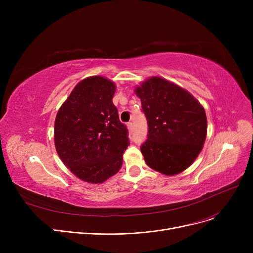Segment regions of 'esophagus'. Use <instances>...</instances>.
<instances>
[{
	"instance_id": "1",
	"label": "esophagus",
	"mask_w": 253,
	"mask_h": 253,
	"mask_svg": "<svg viewBox=\"0 0 253 253\" xmlns=\"http://www.w3.org/2000/svg\"><path fill=\"white\" fill-rule=\"evenodd\" d=\"M127 128H128V130H129L130 132L133 131V125H132V123H131V122L127 123Z\"/></svg>"
}]
</instances>
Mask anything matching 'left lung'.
Wrapping results in <instances>:
<instances>
[{"label":"left lung","instance_id":"8db88e82","mask_svg":"<svg viewBox=\"0 0 253 253\" xmlns=\"http://www.w3.org/2000/svg\"><path fill=\"white\" fill-rule=\"evenodd\" d=\"M149 124L140 151L149 167L172 176L189 168L203 149L207 118L202 104L180 86L151 77L134 90Z\"/></svg>","mask_w":253,"mask_h":253}]
</instances>
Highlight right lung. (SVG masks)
<instances>
[{"label": "right lung", "instance_id": "obj_1", "mask_svg": "<svg viewBox=\"0 0 253 253\" xmlns=\"http://www.w3.org/2000/svg\"><path fill=\"white\" fill-rule=\"evenodd\" d=\"M116 85L101 76L79 82L61 104L54 143L63 164L81 180L101 183L123 164L128 132L113 103Z\"/></svg>", "mask_w": 253, "mask_h": 253}]
</instances>
